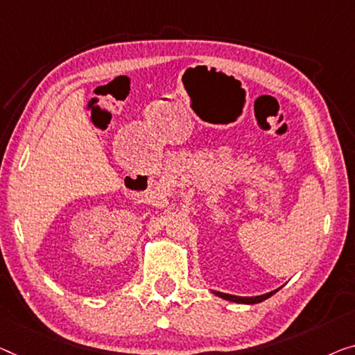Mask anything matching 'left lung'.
<instances>
[{"mask_svg": "<svg viewBox=\"0 0 355 355\" xmlns=\"http://www.w3.org/2000/svg\"><path fill=\"white\" fill-rule=\"evenodd\" d=\"M277 290H274V292H269V293H264V295H258V296H236V295H228V293H221V292H215L214 293L216 296H220V298L223 300H228L232 301V303H242V304H255V303H261V301L268 300L269 296H272L276 293Z\"/></svg>", "mask_w": 355, "mask_h": 355, "instance_id": "8db88e82", "label": "left lung"}]
</instances>
